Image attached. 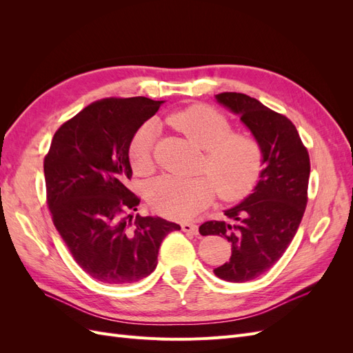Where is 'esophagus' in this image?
<instances>
[{
    "label": "esophagus",
    "instance_id": "34e87169",
    "mask_svg": "<svg viewBox=\"0 0 353 353\" xmlns=\"http://www.w3.org/2000/svg\"><path fill=\"white\" fill-rule=\"evenodd\" d=\"M181 228H183V231H184V232H187V234H191V236H197V234H199V227L196 225V223L184 222L183 225H181Z\"/></svg>",
    "mask_w": 353,
    "mask_h": 353
}]
</instances>
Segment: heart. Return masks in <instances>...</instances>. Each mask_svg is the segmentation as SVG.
Returning <instances> with one entry per match:
<instances>
[{
	"mask_svg": "<svg viewBox=\"0 0 353 353\" xmlns=\"http://www.w3.org/2000/svg\"><path fill=\"white\" fill-rule=\"evenodd\" d=\"M169 123L205 150L201 170L208 176H160L148 185L147 201L166 218L190 219L205 209L216 193L234 201L248 196L262 170L263 150L258 138L249 132H232L227 116L206 104H194L170 114ZM157 135L154 121L144 122L128 148L137 174H147L153 165V144Z\"/></svg>",
	"mask_w": 353,
	"mask_h": 353,
	"instance_id": "b5f03b06",
	"label": "heart"
}]
</instances>
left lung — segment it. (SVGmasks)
<instances>
[{
    "label": "left lung",
    "instance_id": "left-lung-1",
    "mask_svg": "<svg viewBox=\"0 0 353 353\" xmlns=\"http://www.w3.org/2000/svg\"><path fill=\"white\" fill-rule=\"evenodd\" d=\"M216 100L240 114L263 150L265 168L254 193L225 210L230 221H208L199 228L201 236H221L232 244L230 262L213 270L215 275L245 283L270 271L296 236L307 205L311 162L284 114L241 92H221Z\"/></svg>",
    "mask_w": 353,
    "mask_h": 353
}]
</instances>
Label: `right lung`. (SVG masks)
<instances>
[{
	"label": "right lung",
	"mask_w": 353,
	"mask_h": 353,
	"mask_svg": "<svg viewBox=\"0 0 353 353\" xmlns=\"http://www.w3.org/2000/svg\"><path fill=\"white\" fill-rule=\"evenodd\" d=\"M163 101L109 97L91 103L56 131L44 157L47 205L73 259L94 280L130 284L150 275L162 240L181 230L162 218L131 215L140 199L128 148Z\"/></svg>",
	"instance_id": "obj_1"
}]
</instances>
